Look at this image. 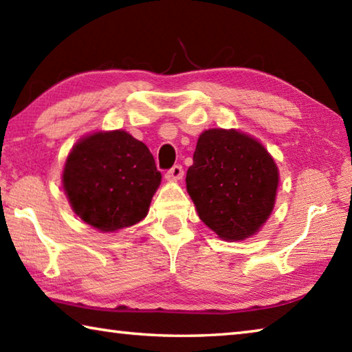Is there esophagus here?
<instances>
[{
	"label": "esophagus",
	"instance_id": "esophagus-1",
	"mask_svg": "<svg viewBox=\"0 0 352 352\" xmlns=\"http://www.w3.org/2000/svg\"><path fill=\"white\" fill-rule=\"evenodd\" d=\"M183 174H184L183 166L175 164V166H172L168 172H166V178H168V180H182Z\"/></svg>",
	"mask_w": 352,
	"mask_h": 352
}]
</instances>
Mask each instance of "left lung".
I'll return each instance as SVG.
<instances>
[{
	"mask_svg": "<svg viewBox=\"0 0 352 352\" xmlns=\"http://www.w3.org/2000/svg\"><path fill=\"white\" fill-rule=\"evenodd\" d=\"M278 168L264 146L237 130L200 135L186 188L199 217L225 241L254 234L275 205Z\"/></svg>",
	"mask_w": 352,
	"mask_h": 352,
	"instance_id": "left-lung-1",
	"label": "left lung"
}]
</instances>
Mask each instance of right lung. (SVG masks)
Wrapping results in <instances>:
<instances>
[{
  "label": "right lung",
  "mask_w": 352,
  "mask_h": 352,
  "mask_svg": "<svg viewBox=\"0 0 352 352\" xmlns=\"http://www.w3.org/2000/svg\"><path fill=\"white\" fill-rule=\"evenodd\" d=\"M160 182L151 151L124 130L80 140L63 170V189L74 212L100 231L144 219Z\"/></svg>",
  "instance_id": "obj_1"
}]
</instances>
